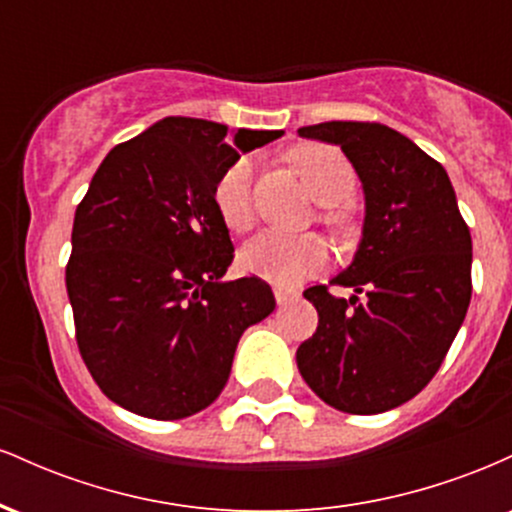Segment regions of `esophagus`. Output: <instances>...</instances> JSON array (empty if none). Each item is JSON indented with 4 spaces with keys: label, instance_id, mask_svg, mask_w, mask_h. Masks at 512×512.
Segmentation results:
<instances>
[{
    "label": "esophagus",
    "instance_id": "esophagus-1",
    "mask_svg": "<svg viewBox=\"0 0 512 512\" xmlns=\"http://www.w3.org/2000/svg\"><path fill=\"white\" fill-rule=\"evenodd\" d=\"M274 298H276V303H279V305H286L291 301V298H296V293L286 291V289H274Z\"/></svg>",
    "mask_w": 512,
    "mask_h": 512
}]
</instances>
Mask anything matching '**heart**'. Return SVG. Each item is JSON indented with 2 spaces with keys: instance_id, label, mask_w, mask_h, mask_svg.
Wrapping results in <instances>:
<instances>
[{
  "instance_id": "heart-1",
  "label": "heart",
  "mask_w": 512,
  "mask_h": 512,
  "mask_svg": "<svg viewBox=\"0 0 512 512\" xmlns=\"http://www.w3.org/2000/svg\"><path fill=\"white\" fill-rule=\"evenodd\" d=\"M293 163L301 170L310 195L320 204H339L354 192L356 175L342 151L325 144H308L293 151ZM252 168L255 158L240 156L219 175L214 185V207L223 226L245 231L252 223ZM330 250L313 233L262 231L240 250L243 272L274 284H298L305 276L320 272Z\"/></svg>"
}]
</instances>
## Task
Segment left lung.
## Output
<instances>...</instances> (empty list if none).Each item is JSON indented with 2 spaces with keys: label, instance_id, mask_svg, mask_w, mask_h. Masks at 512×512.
<instances>
[{
  "label": "left lung",
  "instance_id": "1",
  "mask_svg": "<svg viewBox=\"0 0 512 512\" xmlns=\"http://www.w3.org/2000/svg\"><path fill=\"white\" fill-rule=\"evenodd\" d=\"M305 139L337 144L366 195L363 238L354 262L303 296L317 330L298 346L303 380L346 414H380L431 383L472 298V236L445 168L409 137L378 122H320Z\"/></svg>",
  "mask_w": 512,
  "mask_h": 512
}]
</instances>
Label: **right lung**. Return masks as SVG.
<instances>
[{"label":"right lung","mask_w":512,"mask_h":512,"mask_svg":"<svg viewBox=\"0 0 512 512\" xmlns=\"http://www.w3.org/2000/svg\"><path fill=\"white\" fill-rule=\"evenodd\" d=\"M281 129L163 117L117 144L76 207L67 293L76 344L103 395L146 419L207 409L250 325L274 310L269 284L226 281L219 175Z\"/></svg>","instance_id":"right-lung-1"}]
</instances>
